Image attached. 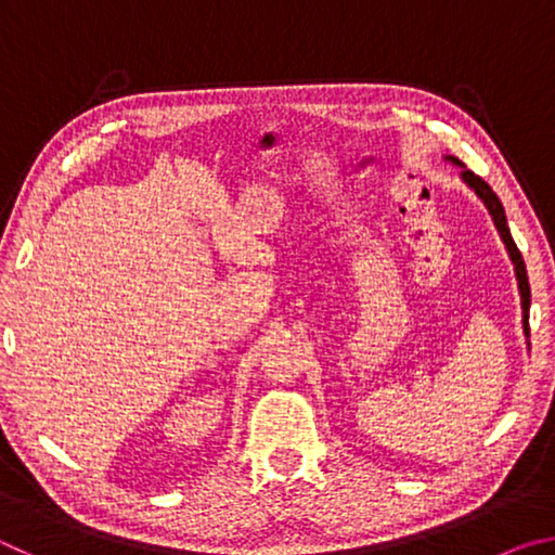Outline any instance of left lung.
<instances>
[{"instance_id":"1","label":"left lung","mask_w":555,"mask_h":555,"mask_svg":"<svg viewBox=\"0 0 555 555\" xmlns=\"http://www.w3.org/2000/svg\"><path fill=\"white\" fill-rule=\"evenodd\" d=\"M448 164H453L460 168V178H463V183L473 191L477 198L485 203L487 212L492 215V222L496 232H500V237L506 247V255H509L512 264H514V274H516V286H519V296H521V325H524V335L526 340H529V306H531V288H529V276H526V267H524V259H521V251L516 249V244L512 240V232H509V224H506V215L500 198H496V193L492 191L490 185H487L480 176H475L469 168H465V164L460 162L455 156H446ZM529 345V343H526Z\"/></svg>"}]
</instances>
